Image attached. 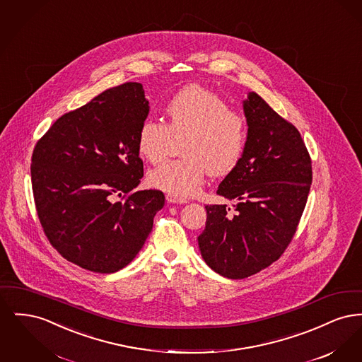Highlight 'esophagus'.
<instances>
[{
  "instance_id": "esophagus-1",
  "label": "esophagus",
  "mask_w": 362,
  "mask_h": 362,
  "mask_svg": "<svg viewBox=\"0 0 362 362\" xmlns=\"http://www.w3.org/2000/svg\"><path fill=\"white\" fill-rule=\"evenodd\" d=\"M165 198H167V201H168V202H171V204H186V202H187L186 199L179 198V197H175L173 194H167V195H165Z\"/></svg>"
}]
</instances>
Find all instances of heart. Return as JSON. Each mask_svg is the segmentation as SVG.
Returning <instances> with one entry per match:
<instances>
[{
  "instance_id": "heart-1",
  "label": "heart",
  "mask_w": 362,
  "mask_h": 362,
  "mask_svg": "<svg viewBox=\"0 0 362 362\" xmlns=\"http://www.w3.org/2000/svg\"><path fill=\"white\" fill-rule=\"evenodd\" d=\"M165 115L167 123L155 119L141 123L138 152L146 161L158 164L168 156L173 136H186L182 144L185 157L151 171L152 186L189 197L201 189L207 173L225 176L238 167L245 151L247 123L218 93L195 84L186 86L173 95Z\"/></svg>"
}]
</instances>
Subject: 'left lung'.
Masks as SVG:
<instances>
[{"instance_id":"1","label":"left lung","mask_w":362,"mask_h":362,"mask_svg":"<svg viewBox=\"0 0 362 362\" xmlns=\"http://www.w3.org/2000/svg\"><path fill=\"white\" fill-rule=\"evenodd\" d=\"M248 124L245 151L217 194L233 199L206 205V226L198 244L218 274L241 279L281 258L294 238L307 205L312 160L300 132L258 93L244 102Z\"/></svg>"}]
</instances>
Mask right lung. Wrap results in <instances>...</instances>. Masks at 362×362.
<instances>
[{"instance_id":"right-lung-1","label":"right lung","mask_w":362,"mask_h":362,"mask_svg":"<svg viewBox=\"0 0 362 362\" xmlns=\"http://www.w3.org/2000/svg\"><path fill=\"white\" fill-rule=\"evenodd\" d=\"M148 104L139 83L114 86L62 115L35 145L31 182L43 232L64 258L89 272L127 266L164 206L163 191H136Z\"/></svg>"}]
</instances>
